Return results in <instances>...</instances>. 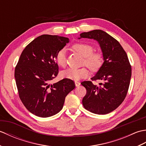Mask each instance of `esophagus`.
Here are the masks:
<instances>
[{"label": "esophagus", "mask_w": 146, "mask_h": 146, "mask_svg": "<svg viewBox=\"0 0 146 146\" xmlns=\"http://www.w3.org/2000/svg\"><path fill=\"white\" fill-rule=\"evenodd\" d=\"M75 86H79L80 85V84H81V83H80V82H77V81H75Z\"/></svg>", "instance_id": "obj_1"}]
</instances>
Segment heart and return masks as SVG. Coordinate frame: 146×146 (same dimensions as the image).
<instances>
[{"instance_id":"b5f03b06","label":"heart","mask_w":146,"mask_h":146,"mask_svg":"<svg viewBox=\"0 0 146 146\" xmlns=\"http://www.w3.org/2000/svg\"><path fill=\"white\" fill-rule=\"evenodd\" d=\"M73 49L84 57V63L92 71H97L103 64V56L99 52H93L94 48L90 44L85 42L75 43L72 46ZM56 61L61 67L66 64V51L64 48L60 49L56 56ZM64 78L73 80H78L86 78L88 75V70L86 68H70L61 73Z\"/></svg>"}]
</instances>
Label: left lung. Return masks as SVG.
<instances>
[{"instance_id":"obj_1","label":"left lung","mask_w":146,"mask_h":146,"mask_svg":"<svg viewBox=\"0 0 146 146\" xmlns=\"http://www.w3.org/2000/svg\"><path fill=\"white\" fill-rule=\"evenodd\" d=\"M80 38L93 39L100 45L104 63L92 80H102L100 86L90 81L81 84L86 89L82 103L86 110L105 115L115 110L127 94L131 78V66L124 49L115 39L102 30L80 34Z\"/></svg>"}]
</instances>
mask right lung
Instances as JSON below:
<instances>
[{"label":"right lung","mask_w":146,"mask_h":146,"mask_svg":"<svg viewBox=\"0 0 146 146\" xmlns=\"http://www.w3.org/2000/svg\"><path fill=\"white\" fill-rule=\"evenodd\" d=\"M69 41L65 37L41 35L21 54L14 73L19 95L27 109L36 116L49 117L60 112L65 97L75 88L68 78L50 83L58 74L56 56Z\"/></svg>","instance_id":"add662e5"}]
</instances>
